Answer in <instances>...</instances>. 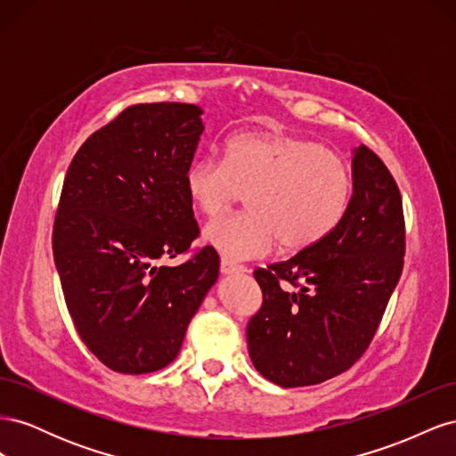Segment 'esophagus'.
I'll return each instance as SVG.
<instances>
[{
	"instance_id": "34e87169",
	"label": "esophagus",
	"mask_w": 456,
	"mask_h": 456,
	"mask_svg": "<svg viewBox=\"0 0 456 456\" xmlns=\"http://www.w3.org/2000/svg\"><path fill=\"white\" fill-rule=\"evenodd\" d=\"M245 270H247L245 266L236 265V262H232V260H226V258L220 260V272H223L224 275H230V273H241V272H245Z\"/></svg>"
}]
</instances>
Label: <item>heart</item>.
Instances as JSON below:
<instances>
[{
    "label": "heart",
    "mask_w": 456,
    "mask_h": 456,
    "mask_svg": "<svg viewBox=\"0 0 456 456\" xmlns=\"http://www.w3.org/2000/svg\"><path fill=\"white\" fill-rule=\"evenodd\" d=\"M184 188L205 216L230 209L245 194L247 213L213 220L203 240L226 260H247L268 255L278 240L291 253L325 240L348 209L352 173L335 150L314 141L247 131L224 142L223 161H191Z\"/></svg>",
    "instance_id": "heart-1"
}]
</instances>
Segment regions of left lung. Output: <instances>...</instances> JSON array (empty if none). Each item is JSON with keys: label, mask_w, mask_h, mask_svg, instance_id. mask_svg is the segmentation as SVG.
Returning <instances> with one entry per match:
<instances>
[{"label": "left lung", "mask_w": 456, "mask_h": 456, "mask_svg": "<svg viewBox=\"0 0 456 456\" xmlns=\"http://www.w3.org/2000/svg\"><path fill=\"white\" fill-rule=\"evenodd\" d=\"M352 178L348 209L325 240L253 272L262 306L247 346L260 375L283 388L320 384L360 360L403 270V203L392 173L362 144Z\"/></svg>", "instance_id": "left-lung-1"}]
</instances>
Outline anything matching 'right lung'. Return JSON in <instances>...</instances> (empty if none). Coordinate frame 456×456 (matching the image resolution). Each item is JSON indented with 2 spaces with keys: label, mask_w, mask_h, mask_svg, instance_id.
Wrapping results in <instances>:
<instances>
[{
  "label": "right lung",
  "mask_w": 456,
  "mask_h": 456,
  "mask_svg": "<svg viewBox=\"0 0 456 456\" xmlns=\"http://www.w3.org/2000/svg\"><path fill=\"white\" fill-rule=\"evenodd\" d=\"M201 108L133 104L81 144L53 224V255L79 338L108 369L167 367L218 278L201 247L178 266L200 226L184 173L203 133Z\"/></svg>",
  "instance_id": "1"
}]
</instances>
